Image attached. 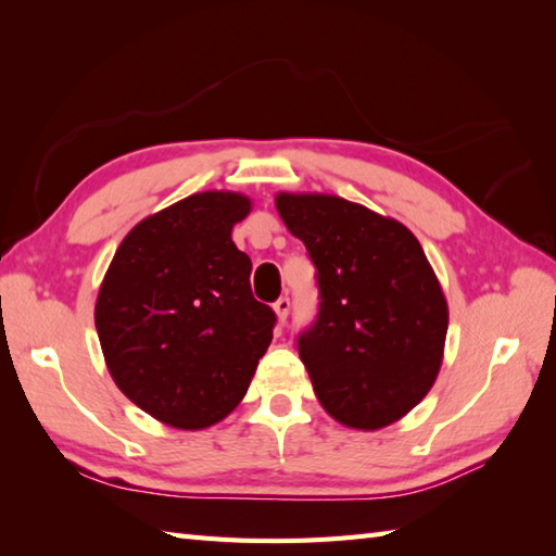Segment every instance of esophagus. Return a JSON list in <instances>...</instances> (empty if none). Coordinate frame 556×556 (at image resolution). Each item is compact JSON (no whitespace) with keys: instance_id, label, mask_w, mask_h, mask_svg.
<instances>
[{"instance_id":"34e87169","label":"esophagus","mask_w":556,"mask_h":556,"mask_svg":"<svg viewBox=\"0 0 556 556\" xmlns=\"http://www.w3.org/2000/svg\"><path fill=\"white\" fill-rule=\"evenodd\" d=\"M275 311H277V317L281 323H287V317L291 313V301L287 296H281L277 303H275Z\"/></svg>"}]
</instances>
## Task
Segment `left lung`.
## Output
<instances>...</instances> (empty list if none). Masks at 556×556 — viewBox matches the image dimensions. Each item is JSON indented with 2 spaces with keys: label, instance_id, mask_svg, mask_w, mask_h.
Returning a JSON list of instances; mask_svg holds the SVG:
<instances>
[{
  "label": "left lung",
  "instance_id": "left-lung-1",
  "mask_svg": "<svg viewBox=\"0 0 556 556\" xmlns=\"http://www.w3.org/2000/svg\"><path fill=\"white\" fill-rule=\"evenodd\" d=\"M315 265L317 317L299 356L334 420L377 430L430 392L446 339L440 281L404 224L337 195H277Z\"/></svg>",
  "mask_w": 556,
  "mask_h": 556
}]
</instances>
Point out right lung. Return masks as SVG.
Returning a JSON list of instances; mask_svg holds the SVG:
<instances>
[{"label":"right lung","instance_id":"add662e5","mask_svg":"<svg viewBox=\"0 0 556 556\" xmlns=\"http://www.w3.org/2000/svg\"><path fill=\"white\" fill-rule=\"evenodd\" d=\"M239 193L188 195L128 231L96 305L116 387L152 418L203 430L241 404L277 315L253 299L251 257L231 229Z\"/></svg>","mask_w":556,"mask_h":556}]
</instances>
